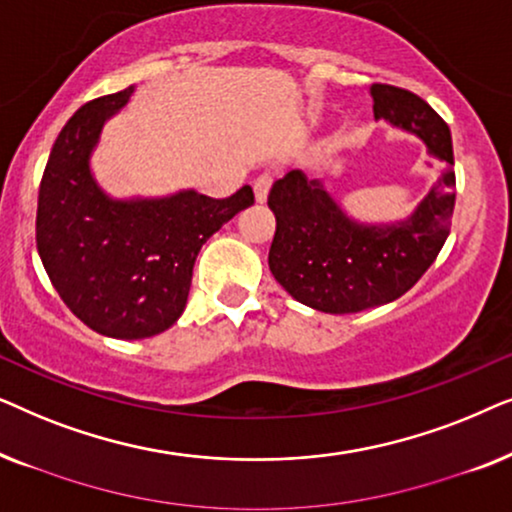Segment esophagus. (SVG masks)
I'll use <instances>...</instances> for the list:
<instances>
[{
  "mask_svg": "<svg viewBox=\"0 0 512 512\" xmlns=\"http://www.w3.org/2000/svg\"><path fill=\"white\" fill-rule=\"evenodd\" d=\"M270 186H272V174H261V177H258L256 181H254V195H256V202H263L268 200V193H270Z\"/></svg>",
  "mask_w": 512,
  "mask_h": 512,
  "instance_id": "34e87169",
  "label": "esophagus"
}]
</instances>
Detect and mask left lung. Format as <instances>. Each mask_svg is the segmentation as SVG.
Wrapping results in <instances>:
<instances>
[{
    "instance_id": "1",
    "label": "left lung",
    "mask_w": 512,
    "mask_h": 512,
    "mask_svg": "<svg viewBox=\"0 0 512 512\" xmlns=\"http://www.w3.org/2000/svg\"><path fill=\"white\" fill-rule=\"evenodd\" d=\"M370 97L375 118L417 135L447 170L412 216L382 226L349 219L324 184L300 170L272 184V275L298 303L328 314H352L401 298L436 261L452 226L454 153L447 123L410 90L373 83Z\"/></svg>"
}]
</instances>
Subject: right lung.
<instances>
[{"label": "right lung", "instance_id": "right-lung-1", "mask_svg": "<svg viewBox=\"0 0 512 512\" xmlns=\"http://www.w3.org/2000/svg\"><path fill=\"white\" fill-rule=\"evenodd\" d=\"M132 90L97 97L55 139L39 186L37 249L62 303L93 331L142 340L181 317L202 244L254 205L251 186L216 200L179 191L114 200L97 186L90 153Z\"/></svg>", "mask_w": 512, "mask_h": 512}]
</instances>
